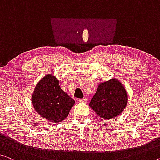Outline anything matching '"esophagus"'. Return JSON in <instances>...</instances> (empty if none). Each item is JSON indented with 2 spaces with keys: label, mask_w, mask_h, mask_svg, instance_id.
I'll use <instances>...</instances> for the list:
<instances>
[{
  "label": "esophagus",
  "mask_w": 160,
  "mask_h": 160,
  "mask_svg": "<svg viewBox=\"0 0 160 160\" xmlns=\"http://www.w3.org/2000/svg\"><path fill=\"white\" fill-rule=\"evenodd\" d=\"M78 101H79L80 102H87V98H83V99H78Z\"/></svg>",
  "instance_id": "obj_1"
}]
</instances>
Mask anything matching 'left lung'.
<instances>
[{"label": "left lung", "mask_w": 160, "mask_h": 160, "mask_svg": "<svg viewBox=\"0 0 160 160\" xmlns=\"http://www.w3.org/2000/svg\"><path fill=\"white\" fill-rule=\"evenodd\" d=\"M127 94L119 80L111 79L100 83L91 100L89 107L104 119L120 114L126 107Z\"/></svg>", "instance_id": "obj_1"}]
</instances>
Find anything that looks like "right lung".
I'll list each match as a JSON object with an SVG mask.
<instances>
[{"label":"right lung","mask_w":160,"mask_h":160,"mask_svg":"<svg viewBox=\"0 0 160 160\" xmlns=\"http://www.w3.org/2000/svg\"><path fill=\"white\" fill-rule=\"evenodd\" d=\"M74 100L61 89L58 80L46 75L36 86L32 95V104L39 115L53 123L67 117Z\"/></svg>","instance_id":"right-lung-1"}]
</instances>
